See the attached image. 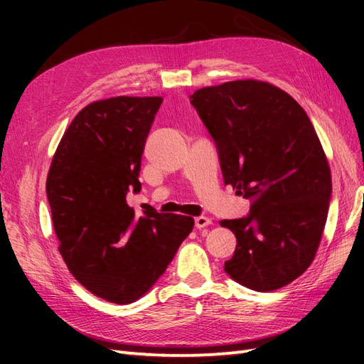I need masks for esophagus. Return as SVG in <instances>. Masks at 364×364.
Returning <instances> with one entry per match:
<instances>
[{"label": "esophagus", "mask_w": 364, "mask_h": 364, "mask_svg": "<svg viewBox=\"0 0 364 364\" xmlns=\"http://www.w3.org/2000/svg\"><path fill=\"white\" fill-rule=\"evenodd\" d=\"M211 225V219L210 218H205V215H198V218H196V228L202 230V228H206Z\"/></svg>", "instance_id": "esophagus-1"}]
</instances>
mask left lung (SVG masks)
Segmentation results:
<instances>
[{
	"instance_id": "1",
	"label": "left lung",
	"mask_w": 364,
	"mask_h": 364,
	"mask_svg": "<svg viewBox=\"0 0 364 364\" xmlns=\"http://www.w3.org/2000/svg\"><path fill=\"white\" fill-rule=\"evenodd\" d=\"M218 149L223 181L249 198L244 218L222 220L236 250L225 272L264 292L311 264L326 227L331 176L306 112L272 84L242 80L191 95Z\"/></svg>"
}]
</instances>
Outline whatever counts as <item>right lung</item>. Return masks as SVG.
Wrapping results in <instances>:
<instances>
[{
	"mask_svg": "<svg viewBox=\"0 0 364 364\" xmlns=\"http://www.w3.org/2000/svg\"><path fill=\"white\" fill-rule=\"evenodd\" d=\"M161 97H114L90 103L67 128L46 178L59 252L84 288L107 301L133 304L149 292L189 236L194 219L137 215L128 192L139 172Z\"/></svg>",
	"mask_w": 364,
	"mask_h": 364,
	"instance_id": "obj_1",
	"label": "right lung"
}]
</instances>
